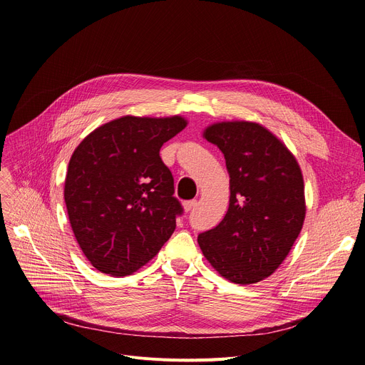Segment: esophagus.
Wrapping results in <instances>:
<instances>
[{
  "instance_id": "34e87169",
  "label": "esophagus",
  "mask_w": 365,
  "mask_h": 365,
  "mask_svg": "<svg viewBox=\"0 0 365 365\" xmlns=\"http://www.w3.org/2000/svg\"><path fill=\"white\" fill-rule=\"evenodd\" d=\"M195 207H197V201H195V200L183 202V208H185V212H192V210H194Z\"/></svg>"
}]
</instances>
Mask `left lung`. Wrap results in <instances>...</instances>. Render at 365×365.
Segmentation results:
<instances>
[{"instance_id": "obj_1", "label": "left lung", "mask_w": 365, "mask_h": 365, "mask_svg": "<svg viewBox=\"0 0 365 365\" xmlns=\"http://www.w3.org/2000/svg\"><path fill=\"white\" fill-rule=\"evenodd\" d=\"M204 138L225 155L229 208L223 220L198 235L202 255L235 284L272 275L290 253L304 220V186L293 153L263 125L217 123Z\"/></svg>"}]
</instances>
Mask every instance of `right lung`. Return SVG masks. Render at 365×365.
Listing matches in <instances>:
<instances>
[{"label": "right lung", "instance_id": "right-lung-1", "mask_svg": "<svg viewBox=\"0 0 365 365\" xmlns=\"http://www.w3.org/2000/svg\"><path fill=\"white\" fill-rule=\"evenodd\" d=\"M186 124L179 115H125L91 131L73 150L66 210L76 241L98 271L130 275L175 232L183 208L160 149Z\"/></svg>", "mask_w": 365, "mask_h": 365}]
</instances>
